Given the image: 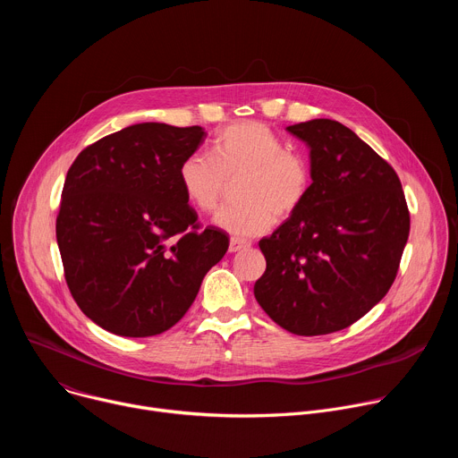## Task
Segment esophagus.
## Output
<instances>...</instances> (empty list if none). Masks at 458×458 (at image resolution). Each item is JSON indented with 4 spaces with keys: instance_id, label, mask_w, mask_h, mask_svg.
<instances>
[{
    "instance_id": "34e87169",
    "label": "esophagus",
    "mask_w": 458,
    "mask_h": 458,
    "mask_svg": "<svg viewBox=\"0 0 458 458\" xmlns=\"http://www.w3.org/2000/svg\"><path fill=\"white\" fill-rule=\"evenodd\" d=\"M251 244L246 242V241H239V239H230V246H228V251L230 253H237V251H242V250H248Z\"/></svg>"
}]
</instances>
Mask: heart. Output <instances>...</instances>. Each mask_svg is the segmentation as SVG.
<instances>
[{
	"label": "heart",
	"mask_w": 458,
	"mask_h": 458,
	"mask_svg": "<svg viewBox=\"0 0 458 458\" xmlns=\"http://www.w3.org/2000/svg\"><path fill=\"white\" fill-rule=\"evenodd\" d=\"M239 205L223 208L214 225L233 239H251L272 230L276 219L293 216L306 201L311 170L306 157L259 121L226 126L214 141L212 156L188 154L179 166V184L188 203L210 214L237 182Z\"/></svg>",
	"instance_id": "1"
}]
</instances>
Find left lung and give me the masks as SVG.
<instances>
[{
  "mask_svg": "<svg viewBox=\"0 0 458 458\" xmlns=\"http://www.w3.org/2000/svg\"><path fill=\"white\" fill-rule=\"evenodd\" d=\"M310 148L302 207L259 241L267 272L253 295L295 335H326L366 315L395 281L410 235L403 184L353 130L334 119L286 126Z\"/></svg>",
  "mask_w": 458,
  "mask_h": 458,
  "instance_id": "1",
  "label": "left lung"
}]
</instances>
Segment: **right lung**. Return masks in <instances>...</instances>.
<instances>
[{
    "instance_id": "right-lung-1",
    "label": "right lung",
    "mask_w": 458,
    "mask_h": 458,
    "mask_svg": "<svg viewBox=\"0 0 458 458\" xmlns=\"http://www.w3.org/2000/svg\"><path fill=\"white\" fill-rule=\"evenodd\" d=\"M201 126L138 123L87 147L61 193L55 237L81 311L121 337L170 330L228 250L225 232H198L179 184Z\"/></svg>"
}]
</instances>
